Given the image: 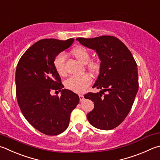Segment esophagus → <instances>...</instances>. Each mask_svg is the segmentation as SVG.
<instances>
[{
  "label": "esophagus",
  "instance_id": "obj_1",
  "mask_svg": "<svg viewBox=\"0 0 160 160\" xmlns=\"http://www.w3.org/2000/svg\"><path fill=\"white\" fill-rule=\"evenodd\" d=\"M79 97H80V101H82L84 99H85V98H84V97H83V95H79Z\"/></svg>",
  "mask_w": 160,
  "mask_h": 160
}]
</instances>
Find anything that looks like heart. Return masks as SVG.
Returning a JSON list of instances; mask_svg holds the SVG:
<instances>
[{"label":"heart","mask_w":160,"mask_h":160,"mask_svg":"<svg viewBox=\"0 0 160 160\" xmlns=\"http://www.w3.org/2000/svg\"><path fill=\"white\" fill-rule=\"evenodd\" d=\"M71 53L75 59L82 63H86V68L92 73H96L99 71L100 62L96 59H90V53L88 49L84 47H77L72 50ZM53 64L55 70L60 76H65L66 71L65 68V54L59 53L55 56ZM92 82V78L88 74H84L80 76H72L66 80V88L76 93L85 92Z\"/></svg>","instance_id":"heart-1"}]
</instances>
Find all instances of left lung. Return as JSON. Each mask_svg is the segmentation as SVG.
<instances>
[{
	"label": "left lung",
	"mask_w": 160,
	"mask_h": 160,
	"mask_svg": "<svg viewBox=\"0 0 160 160\" xmlns=\"http://www.w3.org/2000/svg\"><path fill=\"white\" fill-rule=\"evenodd\" d=\"M76 40L96 50L101 60L100 73L93 88L101 91L84 96L94 102V109L87 118L96 128L114 129L129 114L137 94V64L127 46L115 36L78 38Z\"/></svg>",
	"instance_id": "obj_1"
}]
</instances>
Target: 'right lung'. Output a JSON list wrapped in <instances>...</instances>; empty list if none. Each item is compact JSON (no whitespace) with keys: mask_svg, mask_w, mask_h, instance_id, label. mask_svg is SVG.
Listing matches in <instances>:
<instances>
[{"mask_svg":"<svg viewBox=\"0 0 160 160\" xmlns=\"http://www.w3.org/2000/svg\"><path fill=\"white\" fill-rule=\"evenodd\" d=\"M73 41V38L40 40L24 52L17 66L16 96L20 110L34 128L48 136L67 129L71 113L80 101L73 92L63 89L53 64L55 56ZM52 90L62 91L61 97L52 96Z\"/></svg>","mask_w":160,"mask_h":160,"instance_id":"right-lung-1","label":"right lung"}]
</instances>
